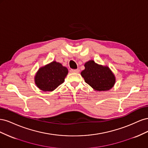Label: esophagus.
<instances>
[{
    "instance_id": "34e87169",
    "label": "esophagus",
    "mask_w": 148,
    "mask_h": 148,
    "mask_svg": "<svg viewBox=\"0 0 148 148\" xmlns=\"http://www.w3.org/2000/svg\"><path fill=\"white\" fill-rule=\"evenodd\" d=\"M79 69H71L70 72L71 73H79Z\"/></svg>"
}]
</instances>
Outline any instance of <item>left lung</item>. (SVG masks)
Returning <instances> with one entry per match:
<instances>
[{"label":"left lung","instance_id":"left-lung-1","mask_svg":"<svg viewBox=\"0 0 148 148\" xmlns=\"http://www.w3.org/2000/svg\"><path fill=\"white\" fill-rule=\"evenodd\" d=\"M85 69L81 72L85 82L95 91H108L114 86L115 77L107 66H102L89 60L84 64Z\"/></svg>","mask_w":148,"mask_h":148}]
</instances>
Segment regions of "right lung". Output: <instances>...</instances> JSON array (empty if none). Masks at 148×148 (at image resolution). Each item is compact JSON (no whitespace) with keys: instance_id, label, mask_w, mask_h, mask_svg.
<instances>
[{"instance_id":"1","label":"right lung","mask_w":148,"mask_h":148,"mask_svg":"<svg viewBox=\"0 0 148 148\" xmlns=\"http://www.w3.org/2000/svg\"><path fill=\"white\" fill-rule=\"evenodd\" d=\"M68 71L65 66L53 61L38 70L34 77L35 84L43 91H52L64 82Z\"/></svg>"}]
</instances>
